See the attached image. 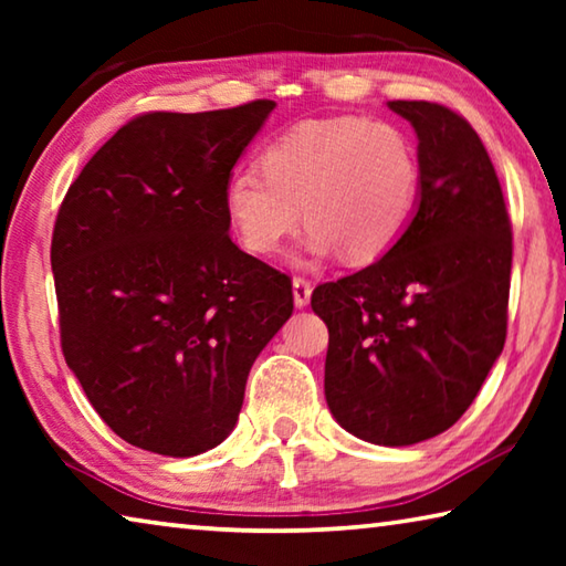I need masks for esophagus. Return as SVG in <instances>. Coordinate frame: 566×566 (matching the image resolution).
I'll return each mask as SVG.
<instances>
[{
    "mask_svg": "<svg viewBox=\"0 0 566 566\" xmlns=\"http://www.w3.org/2000/svg\"><path fill=\"white\" fill-rule=\"evenodd\" d=\"M292 292H294V306L296 310H304L312 300V284L302 280V276H294L292 280Z\"/></svg>",
    "mask_w": 566,
    "mask_h": 566,
    "instance_id": "1",
    "label": "esophagus"
}]
</instances>
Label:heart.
<instances>
[{
	"instance_id": "heart-1",
	"label": "heart",
	"mask_w": 566,
	"mask_h": 566,
	"mask_svg": "<svg viewBox=\"0 0 566 566\" xmlns=\"http://www.w3.org/2000/svg\"><path fill=\"white\" fill-rule=\"evenodd\" d=\"M262 169L237 167L224 185L229 222L254 254L280 252L304 214L306 254L371 264L399 242L417 207V149L387 122H302L264 149Z\"/></svg>"
}]
</instances>
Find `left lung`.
Wrapping results in <instances>:
<instances>
[{"label":"left lung","instance_id":"obj_1","mask_svg":"<svg viewBox=\"0 0 566 566\" xmlns=\"http://www.w3.org/2000/svg\"><path fill=\"white\" fill-rule=\"evenodd\" d=\"M417 132V212L375 264L319 284L324 397L349 434L409 447L472 405L506 339L512 224L492 159L464 117L387 102Z\"/></svg>","mask_w":566,"mask_h":566}]
</instances>
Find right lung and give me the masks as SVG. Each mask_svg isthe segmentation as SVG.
<instances>
[{
    "instance_id": "obj_1",
    "label": "right lung",
    "mask_w": 566,
    "mask_h": 566,
    "mask_svg": "<svg viewBox=\"0 0 566 566\" xmlns=\"http://www.w3.org/2000/svg\"><path fill=\"white\" fill-rule=\"evenodd\" d=\"M276 107L151 112L66 191L52 234L64 359L114 434L195 457L232 434L292 280L229 239L224 185Z\"/></svg>"
}]
</instances>
